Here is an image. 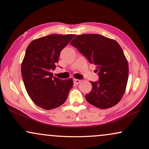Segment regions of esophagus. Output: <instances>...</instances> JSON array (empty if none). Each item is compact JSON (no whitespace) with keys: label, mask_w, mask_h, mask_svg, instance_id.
Listing matches in <instances>:
<instances>
[{"label":"esophagus","mask_w":149,"mask_h":149,"mask_svg":"<svg viewBox=\"0 0 149 149\" xmlns=\"http://www.w3.org/2000/svg\"><path fill=\"white\" fill-rule=\"evenodd\" d=\"M73 81H74V83L75 85H77V84H79L81 82V80L77 79H73Z\"/></svg>","instance_id":"34e87169"}]
</instances>
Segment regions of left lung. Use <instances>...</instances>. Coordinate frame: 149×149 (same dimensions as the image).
Masks as SVG:
<instances>
[{
	"instance_id": "1",
	"label": "left lung",
	"mask_w": 149,
	"mask_h": 149,
	"mask_svg": "<svg viewBox=\"0 0 149 149\" xmlns=\"http://www.w3.org/2000/svg\"><path fill=\"white\" fill-rule=\"evenodd\" d=\"M96 65L98 81H91L87 102L100 109H108L120 102L128 79V63L121 47L115 40L96 34L78 35L70 42Z\"/></svg>"
}]
</instances>
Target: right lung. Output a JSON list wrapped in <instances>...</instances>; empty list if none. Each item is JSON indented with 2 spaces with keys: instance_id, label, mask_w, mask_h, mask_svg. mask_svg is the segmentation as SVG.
Instances as JSON below:
<instances>
[{
  "instance_id": "right-lung-1",
  "label": "right lung",
  "mask_w": 149,
  "mask_h": 149,
  "mask_svg": "<svg viewBox=\"0 0 149 149\" xmlns=\"http://www.w3.org/2000/svg\"><path fill=\"white\" fill-rule=\"evenodd\" d=\"M75 34H53L32 41L26 48L21 64V75L26 91L32 101L42 109L50 110L63 105L73 86L70 78L54 77L59 55Z\"/></svg>"
}]
</instances>
